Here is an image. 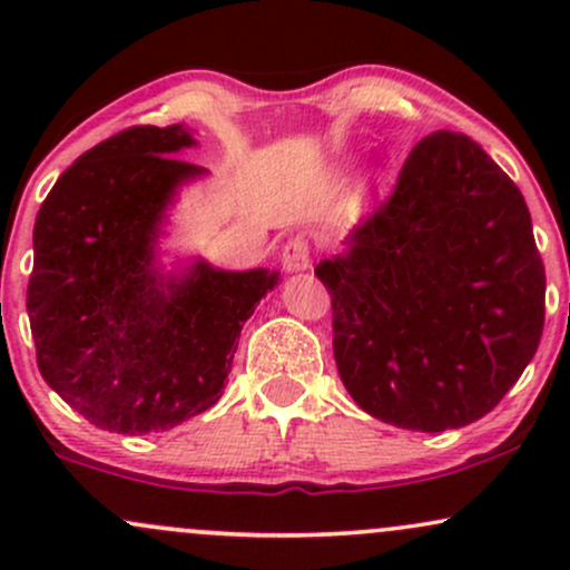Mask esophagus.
I'll return each instance as SVG.
<instances>
[{"label":"esophagus","mask_w":570,"mask_h":570,"mask_svg":"<svg viewBox=\"0 0 570 570\" xmlns=\"http://www.w3.org/2000/svg\"><path fill=\"white\" fill-rule=\"evenodd\" d=\"M281 265H284L286 273H297L311 267V246H307L303 235H292L286 240L284 248H281Z\"/></svg>","instance_id":"obj_1"}]
</instances>
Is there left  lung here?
<instances>
[{"mask_svg": "<svg viewBox=\"0 0 570 570\" xmlns=\"http://www.w3.org/2000/svg\"><path fill=\"white\" fill-rule=\"evenodd\" d=\"M316 276L332 294L345 389L399 429L480 421L544 330L547 276L525 198L453 130L412 147L389 198Z\"/></svg>", "mask_w": 570, "mask_h": 570, "instance_id": "obj_1", "label": "left lung"}]
</instances>
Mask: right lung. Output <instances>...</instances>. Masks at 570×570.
Returning <instances> with one entry per match:
<instances>
[{
  "mask_svg": "<svg viewBox=\"0 0 570 570\" xmlns=\"http://www.w3.org/2000/svg\"><path fill=\"white\" fill-rule=\"evenodd\" d=\"M181 126H134L80 155L35 222L26 292L37 367L85 421L117 434L179 426L219 402L244 322L276 271L163 273L160 222L206 168Z\"/></svg>",
  "mask_w": 570,
  "mask_h": 570,
  "instance_id": "add662e5",
  "label": "right lung"
}]
</instances>
